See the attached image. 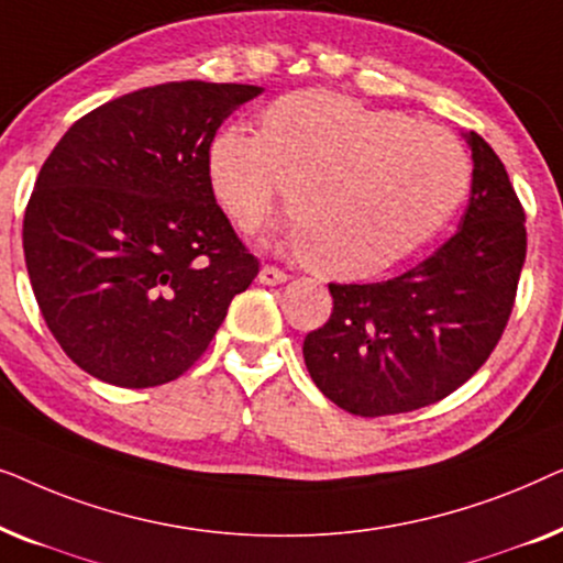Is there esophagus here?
<instances>
[{
  "label": "esophagus",
  "mask_w": 563,
  "mask_h": 563,
  "mask_svg": "<svg viewBox=\"0 0 563 563\" xmlns=\"http://www.w3.org/2000/svg\"><path fill=\"white\" fill-rule=\"evenodd\" d=\"M287 279H289V274L284 272V268L274 266V264H266V266L258 272V282H261V284H284Z\"/></svg>",
  "instance_id": "1"
}]
</instances>
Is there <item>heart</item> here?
<instances>
[{
  "instance_id": "b5f03b06",
  "label": "heart",
  "mask_w": 563,
  "mask_h": 563,
  "mask_svg": "<svg viewBox=\"0 0 563 563\" xmlns=\"http://www.w3.org/2000/svg\"><path fill=\"white\" fill-rule=\"evenodd\" d=\"M212 195L253 230L284 187L287 241L320 272L368 276L410 256L451 218L468 158L445 130L333 91H295L258 133L228 125L207 148Z\"/></svg>"
}]
</instances>
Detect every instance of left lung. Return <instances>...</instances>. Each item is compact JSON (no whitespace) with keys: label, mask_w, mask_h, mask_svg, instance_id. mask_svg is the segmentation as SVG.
<instances>
[{"label":"left lung","mask_w":563,"mask_h":563,"mask_svg":"<svg viewBox=\"0 0 563 563\" xmlns=\"http://www.w3.org/2000/svg\"><path fill=\"white\" fill-rule=\"evenodd\" d=\"M472 145V197L456 235L410 272L374 284H328L333 312L302 353L330 402L361 418L412 412L449 397L495 351L510 320L526 210L492 145Z\"/></svg>","instance_id":"obj_1"}]
</instances>
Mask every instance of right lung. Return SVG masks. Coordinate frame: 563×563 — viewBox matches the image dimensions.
<instances>
[{"instance_id":"add662e5","label":"right lung","mask_w":563,"mask_h":563,"mask_svg":"<svg viewBox=\"0 0 563 563\" xmlns=\"http://www.w3.org/2000/svg\"><path fill=\"white\" fill-rule=\"evenodd\" d=\"M251 84L168 81L76 120L37 174L22 249L43 320L114 387L174 382L210 345L258 258L214 202L207 148Z\"/></svg>"}]
</instances>
